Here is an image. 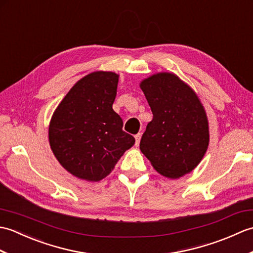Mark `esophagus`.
I'll use <instances>...</instances> for the list:
<instances>
[{
  "label": "esophagus",
  "instance_id": "obj_1",
  "mask_svg": "<svg viewBox=\"0 0 253 253\" xmlns=\"http://www.w3.org/2000/svg\"><path fill=\"white\" fill-rule=\"evenodd\" d=\"M136 139V147L139 146V143H140V139H141V133H138V135L135 136Z\"/></svg>",
  "mask_w": 253,
  "mask_h": 253
}]
</instances>
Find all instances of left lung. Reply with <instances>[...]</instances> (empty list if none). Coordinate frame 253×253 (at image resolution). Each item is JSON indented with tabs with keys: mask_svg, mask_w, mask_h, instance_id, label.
I'll return each instance as SVG.
<instances>
[{
	"mask_svg": "<svg viewBox=\"0 0 253 253\" xmlns=\"http://www.w3.org/2000/svg\"><path fill=\"white\" fill-rule=\"evenodd\" d=\"M153 118L140 150L160 174L179 178L200 163L209 146L208 118L193 90L174 74L160 73L140 84Z\"/></svg>",
	"mask_w": 253,
	"mask_h": 253,
	"instance_id": "left-lung-1",
	"label": "left lung"
}]
</instances>
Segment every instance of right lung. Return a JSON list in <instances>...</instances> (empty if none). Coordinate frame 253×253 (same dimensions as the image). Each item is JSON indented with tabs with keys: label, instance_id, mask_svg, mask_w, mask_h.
<instances>
[{
	"label": "right lung",
	"instance_id": "1",
	"mask_svg": "<svg viewBox=\"0 0 253 253\" xmlns=\"http://www.w3.org/2000/svg\"><path fill=\"white\" fill-rule=\"evenodd\" d=\"M117 84L115 73L89 74L68 91L52 116V151L63 168L78 178H104L135 144V138L123 130V120L112 107Z\"/></svg>",
	"mask_w": 253,
	"mask_h": 253
}]
</instances>
